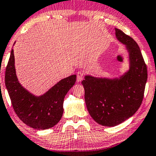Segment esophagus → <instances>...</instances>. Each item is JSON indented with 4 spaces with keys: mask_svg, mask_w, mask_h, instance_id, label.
<instances>
[{
    "mask_svg": "<svg viewBox=\"0 0 156 156\" xmlns=\"http://www.w3.org/2000/svg\"><path fill=\"white\" fill-rule=\"evenodd\" d=\"M84 78V73L82 71H78L77 73V81L78 82H80Z\"/></svg>",
    "mask_w": 156,
    "mask_h": 156,
    "instance_id": "34e87169",
    "label": "esophagus"
}]
</instances>
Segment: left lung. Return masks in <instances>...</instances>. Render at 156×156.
I'll list each match as a JSON object with an SVG mask.
<instances>
[{
  "mask_svg": "<svg viewBox=\"0 0 156 156\" xmlns=\"http://www.w3.org/2000/svg\"><path fill=\"white\" fill-rule=\"evenodd\" d=\"M115 34L128 50L129 71L119 78L85 76L82 81L89 114L96 122L106 126H117L134 115L143 101L148 78L146 65L137 43L117 28Z\"/></svg>",
  "mask_w": 156,
  "mask_h": 156,
  "instance_id": "obj_1",
  "label": "left lung"
}]
</instances>
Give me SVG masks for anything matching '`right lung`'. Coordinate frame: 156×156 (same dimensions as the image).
<instances>
[{
    "instance_id": "right-lung-1",
    "label": "right lung",
    "mask_w": 156,
    "mask_h": 156,
    "mask_svg": "<svg viewBox=\"0 0 156 156\" xmlns=\"http://www.w3.org/2000/svg\"><path fill=\"white\" fill-rule=\"evenodd\" d=\"M76 81V75L63 78L44 95L37 97L22 86L17 80L12 49L5 69V83L15 112L26 125L37 130L51 128L63 112L66 95Z\"/></svg>"
}]
</instances>
